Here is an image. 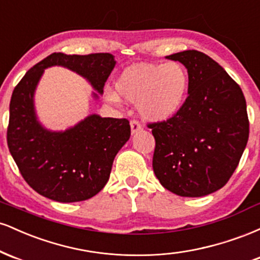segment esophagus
I'll return each mask as SVG.
<instances>
[{"mask_svg":"<svg viewBox=\"0 0 260 260\" xmlns=\"http://www.w3.org/2000/svg\"><path fill=\"white\" fill-rule=\"evenodd\" d=\"M140 129H142V124L139 123V121L137 120L131 121V131H132V134L139 132Z\"/></svg>","mask_w":260,"mask_h":260,"instance_id":"34e87169","label":"esophagus"}]
</instances>
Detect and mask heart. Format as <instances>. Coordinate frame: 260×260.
Instances as JSON below:
<instances>
[{
	"label": "heart",
	"mask_w": 260,
	"mask_h": 260,
	"mask_svg": "<svg viewBox=\"0 0 260 260\" xmlns=\"http://www.w3.org/2000/svg\"><path fill=\"white\" fill-rule=\"evenodd\" d=\"M188 88V74L177 62L165 64H138L127 68L116 82L122 98L138 104L140 115L149 121L172 117L183 104ZM106 99L117 103V94L106 92Z\"/></svg>",
	"instance_id": "obj_1"
}]
</instances>
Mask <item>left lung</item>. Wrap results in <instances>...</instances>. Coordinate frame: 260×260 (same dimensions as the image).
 Returning a JSON list of instances; mask_svg holds the SVG:
<instances>
[{
	"label": "left lung",
	"instance_id": "obj_1",
	"mask_svg": "<svg viewBox=\"0 0 260 260\" xmlns=\"http://www.w3.org/2000/svg\"><path fill=\"white\" fill-rule=\"evenodd\" d=\"M166 58L187 68L188 96L172 117L148 124L155 138V176L177 196L210 194L228 183L248 142L246 99L205 53L187 50Z\"/></svg>",
	"mask_w": 260,
	"mask_h": 260
}]
</instances>
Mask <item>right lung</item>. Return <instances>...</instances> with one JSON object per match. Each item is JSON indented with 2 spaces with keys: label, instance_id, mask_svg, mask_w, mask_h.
<instances>
[{
  "label": "right lung",
  "instance_id": "obj_1",
  "mask_svg": "<svg viewBox=\"0 0 260 260\" xmlns=\"http://www.w3.org/2000/svg\"><path fill=\"white\" fill-rule=\"evenodd\" d=\"M116 61L111 53L66 55L53 52L20 79L10 103L7 144L20 174L39 194L61 203L82 202L100 192L118 150L131 137L126 118L90 115L64 131L51 132L39 123L34 92L44 70L63 66L84 77L103 94ZM94 96L98 94L94 92Z\"/></svg>",
  "mask_w": 260,
  "mask_h": 260
}]
</instances>
